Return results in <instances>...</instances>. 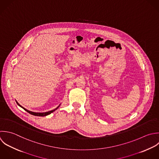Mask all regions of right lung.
<instances>
[{
  "instance_id": "add662e5",
  "label": "right lung",
  "mask_w": 159,
  "mask_h": 159,
  "mask_svg": "<svg viewBox=\"0 0 159 159\" xmlns=\"http://www.w3.org/2000/svg\"><path fill=\"white\" fill-rule=\"evenodd\" d=\"M16 102V103L18 104V105H19L20 107H21L22 108H23L26 111H27V112L29 113L30 114L33 115H34V116H47V115L51 114V113H52L53 111H54L56 110H57V109L59 108V107H57L56 109H54V110H51V111H48V112H45V113H34V112H32V111H28V110H26L25 108H24L23 107H22L21 105H20L17 102Z\"/></svg>"
}]
</instances>
